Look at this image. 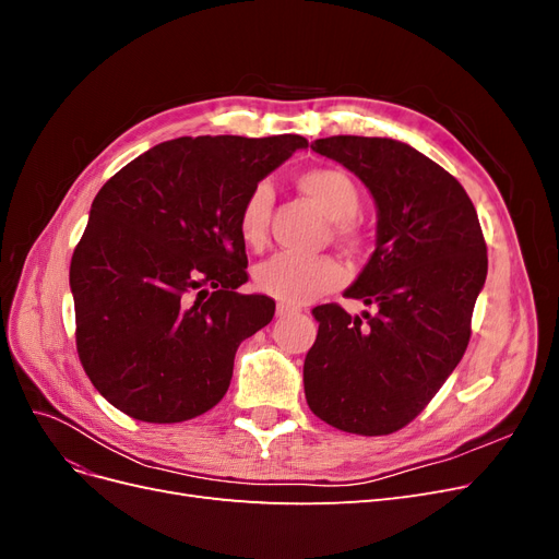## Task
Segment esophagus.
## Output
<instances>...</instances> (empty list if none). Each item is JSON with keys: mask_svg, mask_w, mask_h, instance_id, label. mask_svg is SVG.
<instances>
[{"mask_svg": "<svg viewBox=\"0 0 559 559\" xmlns=\"http://www.w3.org/2000/svg\"><path fill=\"white\" fill-rule=\"evenodd\" d=\"M294 312H298V308L286 306V302H280V306H277V317H289V314H294Z\"/></svg>", "mask_w": 559, "mask_h": 559, "instance_id": "34e87169", "label": "esophagus"}]
</instances>
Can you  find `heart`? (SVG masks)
<instances>
[{
	"label": "heart",
	"instance_id": "1",
	"mask_svg": "<svg viewBox=\"0 0 559 559\" xmlns=\"http://www.w3.org/2000/svg\"><path fill=\"white\" fill-rule=\"evenodd\" d=\"M298 189L310 202L335 222V233L343 240L357 238L354 214L359 212V189L349 175L335 167H314L298 177ZM273 193L267 183H259L249 193L240 212V233L249 247H261L267 235V216ZM257 286L270 298L286 306H302L314 296L335 289L345 280V270L331 257H298V253H277L257 267Z\"/></svg>",
	"mask_w": 559,
	"mask_h": 559
}]
</instances>
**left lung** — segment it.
<instances>
[{"label":"left lung","mask_w":559,"mask_h":559,"mask_svg":"<svg viewBox=\"0 0 559 559\" xmlns=\"http://www.w3.org/2000/svg\"><path fill=\"white\" fill-rule=\"evenodd\" d=\"M312 151L347 167L376 200V251L345 296L378 312L312 310L306 399L335 429L384 436L425 411L462 361L487 247L462 183L411 144L337 134Z\"/></svg>","instance_id":"obj_1"}]
</instances>
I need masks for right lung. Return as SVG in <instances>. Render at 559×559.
<instances>
[{
	"label": "right lung",
	"instance_id": "add662e5",
	"mask_svg": "<svg viewBox=\"0 0 559 559\" xmlns=\"http://www.w3.org/2000/svg\"><path fill=\"white\" fill-rule=\"evenodd\" d=\"M300 134L179 138L118 170L91 205L70 286L83 370L114 408L156 425L224 399L245 337L275 300L240 294V212Z\"/></svg>",
	"mask_w": 559,
	"mask_h": 559
}]
</instances>
